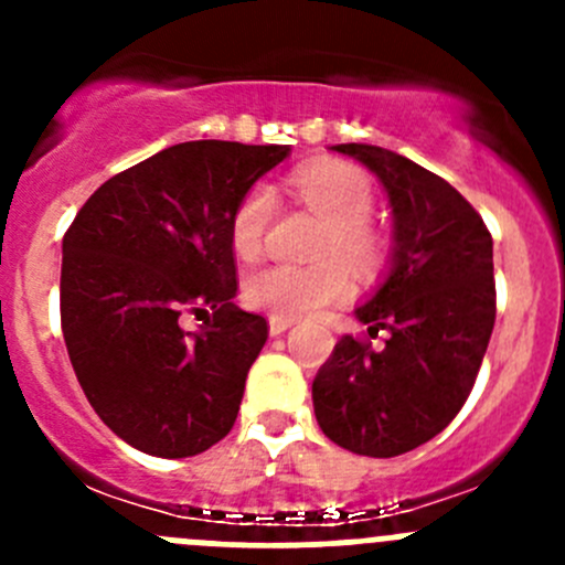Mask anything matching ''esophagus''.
Masks as SVG:
<instances>
[{
  "mask_svg": "<svg viewBox=\"0 0 565 565\" xmlns=\"http://www.w3.org/2000/svg\"><path fill=\"white\" fill-rule=\"evenodd\" d=\"M267 324H270V335H281V333H287L289 328H292L295 319H287V317H276V315H273L270 319H267Z\"/></svg>",
  "mask_w": 565,
  "mask_h": 565,
  "instance_id": "1",
  "label": "esophagus"
}]
</instances>
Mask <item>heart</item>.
<instances>
[{
	"label": "heart",
	"instance_id": "obj_1",
	"mask_svg": "<svg viewBox=\"0 0 565 565\" xmlns=\"http://www.w3.org/2000/svg\"><path fill=\"white\" fill-rule=\"evenodd\" d=\"M300 196L328 221L319 256H339L358 273H369L383 262V237L369 224L374 204V188L361 169L341 161H317L295 174ZM276 196L270 185H254L232 215V246L241 256L259 254L265 232L270 226ZM352 281L338 259L317 265L270 262L248 276L246 295L256 309L276 317L298 319L341 303L350 295Z\"/></svg>",
	"mask_w": 565,
	"mask_h": 565
}]
</instances>
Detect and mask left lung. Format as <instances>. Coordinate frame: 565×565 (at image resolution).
<instances>
[{
    "label": "left lung",
    "instance_id": "obj_1",
    "mask_svg": "<svg viewBox=\"0 0 565 565\" xmlns=\"http://www.w3.org/2000/svg\"><path fill=\"white\" fill-rule=\"evenodd\" d=\"M380 180L393 218L383 281L355 317L385 347L344 335L319 369V429L361 457L388 459L440 435L470 396L494 328L492 235L443 177L374 145H335Z\"/></svg>",
    "mask_w": 565,
    "mask_h": 565
}]
</instances>
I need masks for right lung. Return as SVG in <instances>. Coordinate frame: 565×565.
<instances>
[{
	"label": "right lung",
	"mask_w": 565,
	"mask_h": 565,
	"mask_svg": "<svg viewBox=\"0 0 565 565\" xmlns=\"http://www.w3.org/2000/svg\"><path fill=\"white\" fill-rule=\"evenodd\" d=\"M289 145L182 141L106 180L62 241L78 385L136 451L185 459L230 435L265 317L237 309L232 215ZM185 310L205 315L182 331Z\"/></svg>",
	"instance_id": "1"
}]
</instances>
